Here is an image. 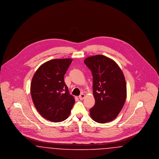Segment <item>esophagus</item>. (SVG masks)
Listing matches in <instances>:
<instances>
[{"label":"esophagus","instance_id":"34e87169","mask_svg":"<svg viewBox=\"0 0 159 159\" xmlns=\"http://www.w3.org/2000/svg\"><path fill=\"white\" fill-rule=\"evenodd\" d=\"M84 97H85V95H84L83 93H82V94H80V96H79V99L82 100V99H83Z\"/></svg>","mask_w":159,"mask_h":159}]
</instances>
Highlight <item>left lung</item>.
<instances>
[{
	"label": "left lung",
	"instance_id": "left-lung-1",
	"mask_svg": "<svg viewBox=\"0 0 159 159\" xmlns=\"http://www.w3.org/2000/svg\"><path fill=\"white\" fill-rule=\"evenodd\" d=\"M84 62L93 76L95 104L90 109L91 118L99 123L112 121L120 112L126 99L124 75L114 61L102 55L88 57Z\"/></svg>",
	"mask_w": 159,
	"mask_h": 159
}]
</instances>
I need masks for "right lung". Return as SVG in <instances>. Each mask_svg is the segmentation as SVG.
Segmentation results:
<instances>
[{
	"instance_id": "add662e5",
	"label": "right lung",
	"mask_w": 159,
	"mask_h": 159,
	"mask_svg": "<svg viewBox=\"0 0 159 159\" xmlns=\"http://www.w3.org/2000/svg\"><path fill=\"white\" fill-rule=\"evenodd\" d=\"M73 60L55 59L41 65L31 83L33 104L39 114L53 122L65 120L70 115L75 99L70 94L64 77Z\"/></svg>"
}]
</instances>
